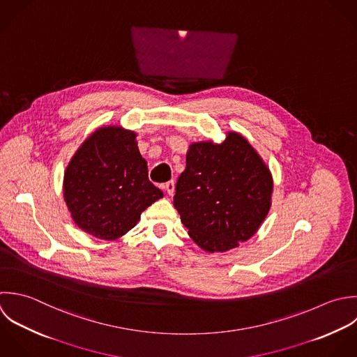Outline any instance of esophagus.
Segmentation results:
<instances>
[{
    "label": "esophagus",
    "mask_w": 357,
    "mask_h": 357,
    "mask_svg": "<svg viewBox=\"0 0 357 357\" xmlns=\"http://www.w3.org/2000/svg\"><path fill=\"white\" fill-rule=\"evenodd\" d=\"M162 188L165 189V192H167L169 196H172L174 192H175V182H174V181H169V182H167Z\"/></svg>",
    "instance_id": "obj_1"
}]
</instances>
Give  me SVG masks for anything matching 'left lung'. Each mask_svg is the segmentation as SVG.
<instances>
[{
	"label": "left lung",
	"mask_w": 357,
	"mask_h": 357,
	"mask_svg": "<svg viewBox=\"0 0 357 357\" xmlns=\"http://www.w3.org/2000/svg\"><path fill=\"white\" fill-rule=\"evenodd\" d=\"M174 206L189 236L206 252L250 239L271 206L273 178L249 142L228 133L221 144L195 143L176 182Z\"/></svg>",
	"instance_id": "8db88e82"
}]
</instances>
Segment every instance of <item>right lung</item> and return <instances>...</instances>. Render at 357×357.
Returning <instances> with one entry per match:
<instances>
[{"label": "right lung", "instance_id": "obj_1", "mask_svg": "<svg viewBox=\"0 0 357 357\" xmlns=\"http://www.w3.org/2000/svg\"><path fill=\"white\" fill-rule=\"evenodd\" d=\"M63 197L80 229L112 241L132 229L162 192L149 181L136 133L108 126L96 130L73 155Z\"/></svg>", "mask_w": 357, "mask_h": 357}]
</instances>
